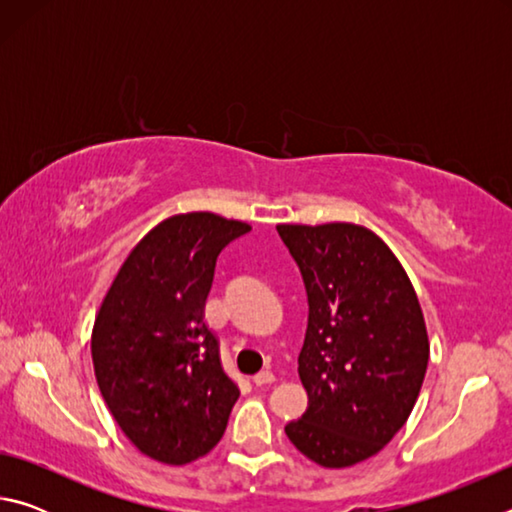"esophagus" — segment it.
<instances>
[{
	"label": "esophagus",
	"instance_id": "esophagus-1",
	"mask_svg": "<svg viewBox=\"0 0 512 512\" xmlns=\"http://www.w3.org/2000/svg\"><path fill=\"white\" fill-rule=\"evenodd\" d=\"M275 381V375L271 370H262V372H257V375L253 377V384L255 386H268V384H273Z\"/></svg>",
	"mask_w": 512,
	"mask_h": 512
}]
</instances>
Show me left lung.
I'll return each instance as SVG.
<instances>
[{
	"mask_svg": "<svg viewBox=\"0 0 512 512\" xmlns=\"http://www.w3.org/2000/svg\"><path fill=\"white\" fill-rule=\"evenodd\" d=\"M309 300L298 375L309 406L284 431L323 467L381 452L409 420L429 363L420 300L400 259L357 223H280Z\"/></svg>",
	"mask_w": 512,
	"mask_h": 512,
	"instance_id": "8db88e82",
	"label": "left lung"
}]
</instances>
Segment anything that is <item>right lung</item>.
<instances>
[{"instance_id": "obj_1", "label": "right lung", "mask_w": 512, "mask_h": 512, "mask_svg": "<svg viewBox=\"0 0 512 512\" xmlns=\"http://www.w3.org/2000/svg\"><path fill=\"white\" fill-rule=\"evenodd\" d=\"M250 225L212 212L173 214L137 241L92 327L99 391L144 456L185 465L219 443L239 397L205 323L216 257Z\"/></svg>"}]
</instances>
